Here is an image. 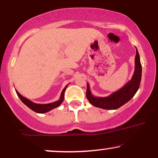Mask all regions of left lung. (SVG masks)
I'll use <instances>...</instances> for the list:
<instances>
[{"label": "left lung", "mask_w": 158, "mask_h": 158, "mask_svg": "<svg viewBox=\"0 0 158 158\" xmlns=\"http://www.w3.org/2000/svg\"><path fill=\"white\" fill-rule=\"evenodd\" d=\"M142 78V64L140 57L136 47L135 67L134 75L130 81L119 90L106 97H96L91 94L89 84L87 83L86 97L93 106L103 109L114 110L117 109L125 103L130 101L139 89Z\"/></svg>", "instance_id": "1"}]
</instances>
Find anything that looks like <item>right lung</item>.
Masks as SVG:
<instances>
[{
    "mask_svg": "<svg viewBox=\"0 0 158 158\" xmlns=\"http://www.w3.org/2000/svg\"><path fill=\"white\" fill-rule=\"evenodd\" d=\"M68 85H67L64 88V89L62 90L59 100L50 103H46V104H40V103H36L32 102L31 101H30L28 98H25V97H23V96H21V95L19 94L16 90V92L17 95H18V96L19 97V98L21 99V101H22L26 106H27L30 109H31L32 111L36 112V113L44 114V113H46V112L51 111L52 109H55V108H57L59 106L61 105V103L63 102L64 101V91H65V89L66 88L68 87Z\"/></svg>",
    "mask_w": 158,
    "mask_h": 158,
    "instance_id": "obj_1",
    "label": "right lung"
}]
</instances>
